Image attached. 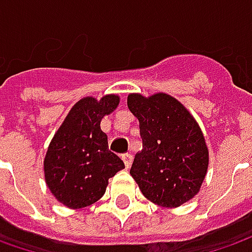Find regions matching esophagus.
<instances>
[{
    "instance_id": "34e87169",
    "label": "esophagus",
    "mask_w": 252,
    "mask_h": 252,
    "mask_svg": "<svg viewBox=\"0 0 252 252\" xmlns=\"http://www.w3.org/2000/svg\"><path fill=\"white\" fill-rule=\"evenodd\" d=\"M122 160H123V162H125V167H126V168H130L131 161H133V156H131L130 153L123 154V156H122Z\"/></svg>"
}]
</instances>
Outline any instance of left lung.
Returning a JSON list of instances; mask_svg holds the SVG:
<instances>
[{
    "label": "left lung",
    "mask_w": 252,
    "mask_h": 252,
    "mask_svg": "<svg viewBox=\"0 0 252 252\" xmlns=\"http://www.w3.org/2000/svg\"><path fill=\"white\" fill-rule=\"evenodd\" d=\"M127 106L139 119L143 140L131 177L153 203L181 206L198 193L208 171V147L198 123L167 94H130Z\"/></svg>",
    "instance_id": "left-lung-1"
}]
</instances>
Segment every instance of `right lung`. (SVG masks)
Instances as JSON below:
<instances>
[{
	"label": "right lung",
	"instance_id": "add662e5",
	"mask_svg": "<svg viewBox=\"0 0 252 252\" xmlns=\"http://www.w3.org/2000/svg\"><path fill=\"white\" fill-rule=\"evenodd\" d=\"M118 103L116 95H106L101 101H78L49 146L44 158L46 184L68 208L95 203L105 193L108 179L125 168L123 161L109 151L108 137L101 130L102 118L115 111Z\"/></svg>",
	"mask_w": 252,
	"mask_h": 252
}]
</instances>
